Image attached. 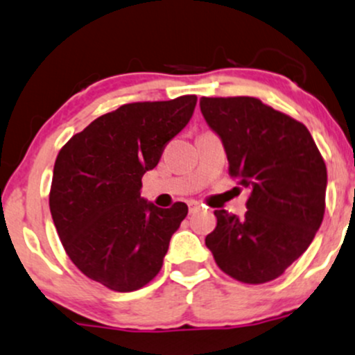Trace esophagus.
I'll use <instances>...</instances> for the list:
<instances>
[{"instance_id":"1","label":"esophagus","mask_w":355,"mask_h":355,"mask_svg":"<svg viewBox=\"0 0 355 355\" xmlns=\"http://www.w3.org/2000/svg\"><path fill=\"white\" fill-rule=\"evenodd\" d=\"M198 209H200V205H198L197 202H189V210H190V214L197 212Z\"/></svg>"}]
</instances>
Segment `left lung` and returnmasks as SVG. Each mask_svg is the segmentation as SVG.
Wrapping results in <instances>:
<instances>
[{
    "instance_id": "1",
    "label": "left lung",
    "mask_w": 355,
    "mask_h": 355,
    "mask_svg": "<svg viewBox=\"0 0 355 355\" xmlns=\"http://www.w3.org/2000/svg\"><path fill=\"white\" fill-rule=\"evenodd\" d=\"M200 111L224 143L229 175L251 190L243 217L214 212L217 225L205 246L237 282L276 279L320 227L325 162L305 124L256 97H202Z\"/></svg>"
}]
</instances>
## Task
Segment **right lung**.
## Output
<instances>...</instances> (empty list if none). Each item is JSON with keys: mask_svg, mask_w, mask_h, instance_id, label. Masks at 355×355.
I'll list each match as a JSON object with an SVG mask.
<instances>
[{"mask_svg": "<svg viewBox=\"0 0 355 355\" xmlns=\"http://www.w3.org/2000/svg\"><path fill=\"white\" fill-rule=\"evenodd\" d=\"M196 104L197 96L123 104L58 151L49 196L53 224L72 263L109 290L126 293L148 285L187 217L184 202L155 207L139 189Z\"/></svg>", "mask_w": 355, "mask_h": 355, "instance_id": "obj_1", "label": "right lung"}]
</instances>
